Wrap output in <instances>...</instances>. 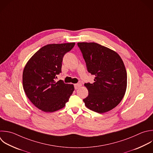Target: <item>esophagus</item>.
Segmentation results:
<instances>
[{
	"label": "esophagus",
	"mask_w": 153,
	"mask_h": 153,
	"mask_svg": "<svg viewBox=\"0 0 153 153\" xmlns=\"http://www.w3.org/2000/svg\"><path fill=\"white\" fill-rule=\"evenodd\" d=\"M81 86H82V84H81V83L76 84H75V89H78V88H80Z\"/></svg>",
	"instance_id": "34e87169"
}]
</instances>
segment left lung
Listing matches in <instances>:
<instances>
[{
  "mask_svg": "<svg viewBox=\"0 0 153 153\" xmlns=\"http://www.w3.org/2000/svg\"><path fill=\"white\" fill-rule=\"evenodd\" d=\"M87 71L94 75V82L84 85L88 91L83 99L86 107L105 113L116 107L127 88V72L124 63L115 51L95 42H78Z\"/></svg>",
  "mask_w": 153,
  "mask_h": 153,
  "instance_id": "8db88e82",
  "label": "left lung"
}]
</instances>
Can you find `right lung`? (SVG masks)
I'll list each match as a JSON object with an SVG mask.
<instances>
[{
	"mask_svg": "<svg viewBox=\"0 0 153 153\" xmlns=\"http://www.w3.org/2000/svg\"><path fill=\"white\" fill-rule=\"evenodd\" d=\"M75 43L48 44L42 47L27 62L23 72V86L31 102L45 112L65 106L74 91L73 84L55 81L62 72L64 55Z\"/></svg>",
	"mask_w": 153,
	"mask_h": 153,
	"instance_id": "right-lung-1",
	"label": "right lung"
}]
</instances>
